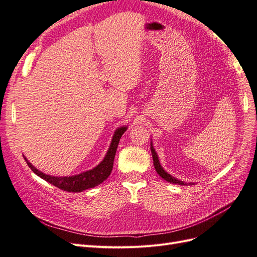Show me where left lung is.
<instances>
[{
  "label": "left lung",
  "mask_w": 257,
  "mask_h": 257,
  "mask_svg": "<svg viewBox=\"0 0 257 257\" xmlns=\"http://www.w3.org/2000/svg\"><path fill=\"white\" fill-rule=\"evenodd\" d=\"M151 152H152V156H153V161H154V167H155V169L158 173V175L160 178H163L164 180H166L167 182H170L172 183V184H178V185H190V184H194V183H186L184 181H181V180H178L177 178L172 177L171 174L168 173L167 171H165V169L163 167H161L160 163H159V158H158V155L157 153L155 151V149H154L153 146V143L151 142Z\"/></svg>",
  "instance_id": "obj_1"
}]
</instances>
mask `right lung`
<instances>
[{
    "label": "right lung",
    "instance_id": "add662e5",
    "mask_svg": "<svg viewBox=\"0 0 257 257\" xmlns=\"http://www.w3.org/2000/svg\"><path fill=\"white\" fill-rule=\"evenodd\" d=\"M127 128H128L127 126H124V127L117 128L115 130L114 136L112 138V142L107 150V153L105 154L103 160H102L97 167L92 168L91 170H88L79 174L71 175V177H53V175L45 174L36 169L34 166H32V164L25 156L24 158L27 161L29 168H30V169L38 175V177L47 181L54 186L70 193L83 192L85 189L98 186L102 182L105 181L108 178V175L111 174L117 146H118L120 138L123 135L124 131L127 130Z\"/></svg>",
    "mask_w": 257,
    "mask_h": 257
}]
</instances>
